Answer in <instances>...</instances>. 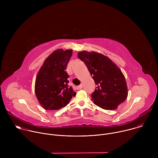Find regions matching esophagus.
Wrapping results in <instances>:
<instances>
[{
  "label": "esophagus",
  "mask_w": 158,
  "mask_h": 158,
  "mask_svg": "<svg viewBox=\"0 0 158 158\" xmlns=\"http://www.w3.org/2000/svg\"><path fill=\"white\" fill-rule=\"evenodd\" d=\"M82 88V84H81V85H78V86L76 87V89H78V90H79V89H81Z\"/></svg>",
  "instance_id": "1"
}]
</instances>
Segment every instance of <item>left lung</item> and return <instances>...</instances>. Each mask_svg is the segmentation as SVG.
<instances>
[{"instance_id":"8db88e82","label":"left lung","mask_w":158,"mask_h":158,"mask_svg":"<svg viewBox=\"0 0 158 158\" xmlns=\"http://www.w3.org/2000/svg\"><path fill=\"white\" fill-rule=\"evenodd\" d=\"M77 54L98 85L91 95L94 104L106 110L116 109L128 95L121 70L108 57L99 52L83 51Z\"/></svg>"}]
</instances>
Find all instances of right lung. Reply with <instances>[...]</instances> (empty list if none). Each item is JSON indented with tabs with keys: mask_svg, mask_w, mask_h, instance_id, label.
I'll list each match as a JSON object with an SVG mask.
<instances>
[{
	"mask_svg": "<svg viewBox=\"0 0 158 158\" xmlns=\"http://www.w3.org/2000/svg\"><path fill=\"white\" fill-rule=\"evenodd\" d=\"M72 54V49H57L46 59L40 68L35 82V94L44 109L58 110L76 95L68 85L69 76L65 71Z\"/></svg>",
	"mask_w": 158,
	"mask_h": 158,
	"instance_id": "1",
	"label": "right lung"
}]
</instances>
